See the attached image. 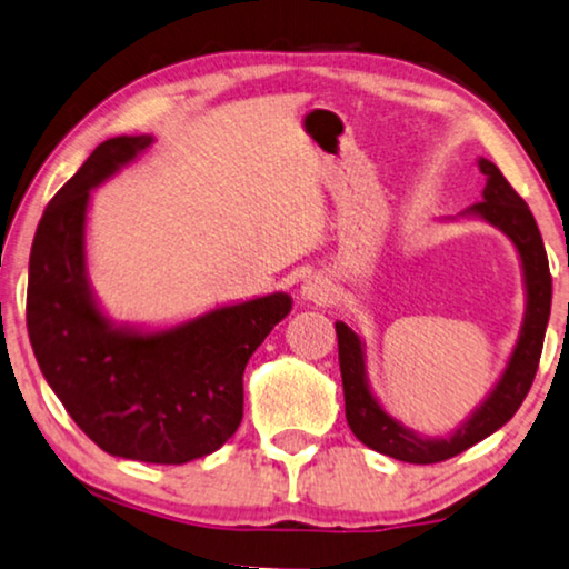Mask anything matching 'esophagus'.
<instances>
[{
    "instance_id": "esophagus-1",
    "label": "esophagus",
    "mask_w": 569,
    "mask_h": 569,
    "mask_svg": "<svg viewBox=\"0 0 569 569\" xmlns=\"http://www.w3.org/2000/svg\"><path fill=\"white\" fill-rule=\"evenodd\" d=\"M299 293H301V299L309 301V303H327V301H330V296H332V283L319 273L309 276L307 281L301 283Z\"/></svg>"
}]
</instances>
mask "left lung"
Here are the masks:
<instances>
[{
    "label": "left lung",
    "instance_id": "8db88e82",
    "mask_svg": "<svg viewBox=\"0 0 569 569\" xmlns=\"http://www.w3.org/2000/svg\"><path fill=\"white\" fill-rule=\"evenodd\" d=\"M479 172L485 174L482 201L469 206L456 219H479L490 227L500 229L518 252L523 276L526 307L521 330H518L516 346L510 350L506 368H502L498 381L487 391L482 402L446 436H426L415 428H407L402 420L391 418L383 410L379 397L373 395L371 381L366 371V342L348 322H335L338 330V353H340V373H342V395H346V418L358 441L373 451L407 463H436L451 456L467 451L469 446L485 441L495 430H500L513 418L518 407L531 389V381L539 368L543 332H547L549 311H551V276L549 260L543 250L539 227H536L533 213L502 172L490 159H477ZM446 219V221H456Z\"/></svg>",
    "mask_w": 569,
    "mask_h": 569
}]
</instances>
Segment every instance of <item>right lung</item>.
<instances>
[{
	"label": "right lung",
	"mask_w": 569,
	"mask_h": 569,
	"mask_svg": "<svg viewBox=\"0 0 569 569\" xmlns=\"http://www.w3.org/2000/svg\"><path fill=\"white\" fill-rule=\"evenodd\" d=\"M151 143V133L102 141L48 203L30 250L28 335L48 387L102 451L188 463L234 436L244 366L293 299L273 291L164 327L102 309L87 268L92 190Z\"/></svg>",
	"instance_id": "add662e5"
}]
</instances>
